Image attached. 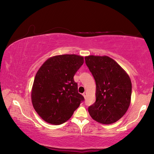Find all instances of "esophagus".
Listing matches in <instances>:
<instances>
[{"label":"esophagus","instance_id":"esophagus-1","mask_svg":"<svg viewBox=\"0 0 154 154\" xmlns=\"http://www.w3.org/2000/svg\"><path fill=\"white\" fill-rule=\"evenodd\" d=\"M86 94H87L86 92H84V93H83V97H84L85 98H86Z\"/></svg>","mask_w":154,"mask_h":154}]
</instances>
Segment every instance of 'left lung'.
Returning <instances> with one entry per match:
<instances>
[{
	"instance_id": "8db88e82",
	"label": "left lung",
	"mask_w": 154,
	"mask_h": 154,
	"mask_svg": "<svg viewBox=\"0 0 154 154\" xmlns=\"http://www.w3.org/2000/svg\"><path fill=\"white\" fill-rule=\"evenodd\" d=\"M85 61L96 85V101L88 107L90 116L103 124L115 123L130 106L132 83L128 75L108 56H89Z\"/></svg>"
}]
</instances>
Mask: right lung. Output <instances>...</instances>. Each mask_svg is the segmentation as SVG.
I'll use <instances>...</instances> for the list:
<instances>
[{
  "label": "right lung",
  "mask_w": 154,
  "mask_h": 154,
  "mask_svg": "<svg viewBox=\"0 0 154 154\" xmlns=\"http://www.w3.org/2000/svg\"><path fill=\"white\" fill-rule=\"evenodd\" d=\"M83 64V57L65 54L49 58L38 69L31 98L44 121L54 125L64 123L84 100L73 78Z\"/></svg>",
  "instance_id": "right-lung-1"
}]
</instances>
